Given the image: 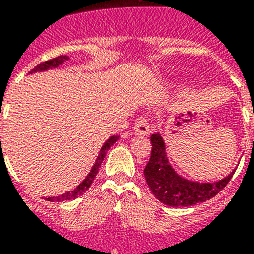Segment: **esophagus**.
Masks as SVG:
<instances>
[{
  "mask_svg": "<svg viewBox=\"0 0 254 254\" xmlns=\"http://www.w3.org/2000/svg\"><path fill=\"white\" fill-rule=\"evenodd\" d=\"M135 135H147L150 133V127L147 124V120L145 117H139L137 120V123L134 125V131Z\"/></svg>",
  "mask_w": 254,
  "mask_h": 254,
  "instance_id": "obj_1",
  "label": "esophagus"
}]
</instances>
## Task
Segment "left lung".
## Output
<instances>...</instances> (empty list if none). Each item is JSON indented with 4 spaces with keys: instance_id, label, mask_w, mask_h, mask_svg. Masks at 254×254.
Returning a JSON list of instances; mask_svg holds the SVG:
<instances>
[{
    "instance_id": "1",
    "label": "left lung",
    "mask_w": 254,
    "mask_h": 254,
    "mask_svg": "<svg viewBox=\"0 0 254 254\" xmlns=\"http://www.w3.org/2000/svg\"><path fill=\"white\" fill-rule=\"evenodd\" d=\"M151 155L143 170L149 189L157 199L170 207L190 205L209 200L220 192L236 169L216 182H196L183 178L175 171L166 153V143L159 131L151 134ZM254 141V138H253Z\"/></svg>"
}]
</instances>
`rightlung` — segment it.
I'll list each match as a JSON object with an SVG mask.
<instances>
[{
	"instance_id": "obj_1",
	"label": "right lung",
	"mask_w": 254,
	"mask_h": 254,
	"mask_svg": "<svg viewBox=\"0 0 254 254\" xmlns=\"http://www.w3.org/2000/svg\"><path fill=\"white\" fill-rule=\"evenodd\" d=\"M68 59H69V58L65 57V55H62V57L54 58V59H51V61L43 62V63H41V64H38L35 68L30 71V73L43 72V71H49V69L58 68L59 65L63 64V63L68 61ZM0 137H1V135H0ZM119 138H120L119 135H112V137H109V139H107V141L104 142V145L101 146V149H100L99 155H97V158H96V162L93 163V166H92V169L89 170L88 175L84 178V179H83V182H81L80 185L77 186L76 189L72 190V191H68V192L62 193V195H59V196L45 197L46 200H49V201L72 200V199H75V197H79L80 195H83V193H84L85 191L89 189V186L92 185V182H93V179H95L96 175H97V173H99V170H100V167H101V163H103L104 158H105V154H107V151L111 149V146L113 145V143L117 142V139H119Z\"/></svg>"
}]
</instances>
